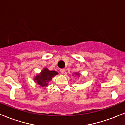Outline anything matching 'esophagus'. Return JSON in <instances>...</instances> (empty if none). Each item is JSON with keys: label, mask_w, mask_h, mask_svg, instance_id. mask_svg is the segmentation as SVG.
Masks as SVG:
<instances>
[{"label": "esophagus", "mask_w": 125, "mask_h": 125, "mask_svg": "<svg viewBox=\"0 0 125 125\" xmlns=\"http://www.w3.org/2000/svg\"><path fill=\"white\" fill-rule=\"evenodd\" d=\"M60 72H61V73H62V74H63V73H64V72H65V69H61V70H60Z\"/></svg>", "instance_id": "34e87169"}]
</instances>
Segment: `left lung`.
Masks as SVG:
<instances>
[{
	"label": "left lung",
	"mask_w": 125,
	"mask_h": 125,
	"mask_svg": "<svg viewBox=\"0 0 125 125\" xmlns=\"http://www.w3.org/2000/svg\"><path fill=\"white\" fill-rule=\"evenodd\" d=\"M75 74H77V73H75Z\"/></svg>",
	"instance_id": "1"
}]
</instances>
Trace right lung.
<instances>
[{"label":"right lung","mask_w":125,"mask_h":125,"mask_svg":"<svg viewBox=\"0 0 125 125\" xmlns=\"http://www.w3.org/2000/svg\"><path fill=\"white\" fill-rule=\"evenodd\" d=\"M56 74H58V72L56 71H49L47 68H45L43 71L41 72L40 74H38L36 76L35 81L39 85L46 87L48 84V82Z\"/></svg>","instance_id":"obj_1"}]
</instances>
